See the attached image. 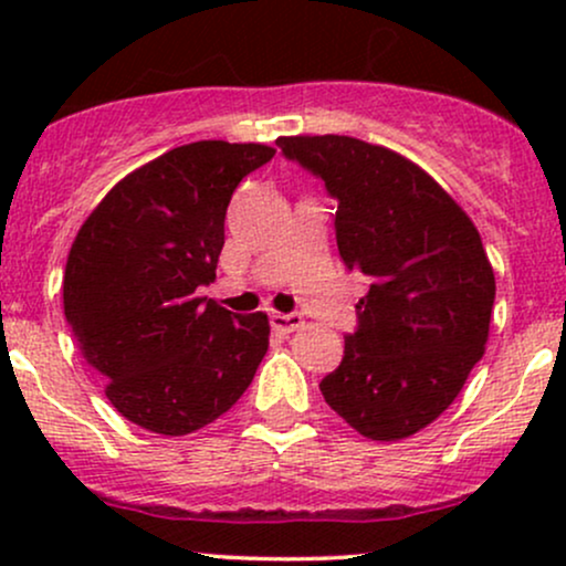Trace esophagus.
<instances>
[{"label":"esophagus","mask_w":566,"mask_h":566,"mask_svg":"<svg viewBox=\"0 0 566 566\" xmlns=\"http://www.w3.org/2000/svg\"><path fill=\"white\" fill-rule=\"evenodd\" d=\"M303 316L301 314H271V327L276 329V333L282 335H290L295 333V329L303 327Z\"/></svg>","instance_id":"34e87169"}]
</instances>
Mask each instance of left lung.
<instances>
[{
  "label": "left lung",
  "mask_w": 566,
  "mask_h": 566,
  "mask_svg": "<svg viewBox=\"0 0 566 566\" xmlns=\"http://www.w3.org/2000/svg\"><path fill=\"white\" fill-rule=\"evenodd\" d=\"M337 201L343 263L369 282L324 401L361 437L396 441L439 418L482 359L495 274L476 226L418 165L348 135L279 138Z\"/></svg>",
  "instance_id": "left-lung-1"
}]
</instances>
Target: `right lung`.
Instances as JSON below:
<instances>
[{"mask_svg": "<svg viewBox=\"0 0 566 566\" xmlns=\"http://www.w3.org/2000/svg\"><path fill=\"white\" fill-rule=\"evenodd\" d=\"M263 143L197 140L122 178L71 244L63 308L108 401L165 437L205 428L237 405L269 350V316L199 297L216 279L226 210Z\"/></svg>", "mask_w": 566, "mask_h": 566, "instance_id": "obj_1", "label": "right lung"}]
</instances>
